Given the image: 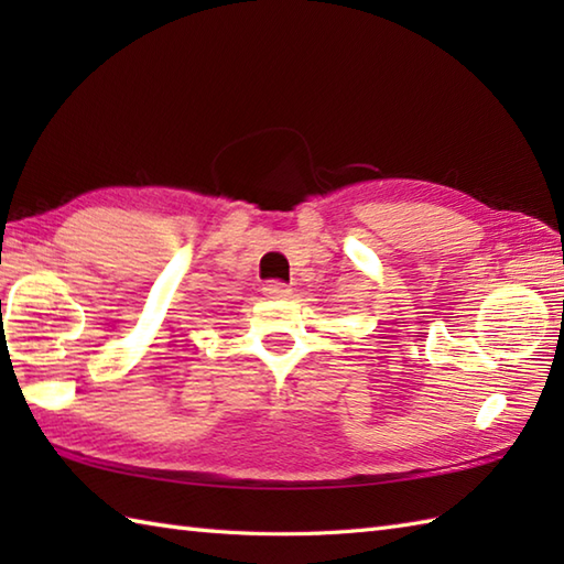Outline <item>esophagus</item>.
Returning a JSON list of instances; mask_svg holds the SVG:
<instances>
[{
  "label": "esophagus",
  "mask_w": 564,
  "mask_h": 564,
  "mask_svg": "<svg viewBox=\"0 0 564 564\" xmlns=\"http://www.w3.org/2000/svg\"><path fill=\"white\" fill-rule=\"evenodd\" d=\"M263 295L275 297V301H279V297H289L291 289L285 283H281V281H269L267 285H263Z\"/></svg>",
  "instance_id": "1"
}]
</instances>
